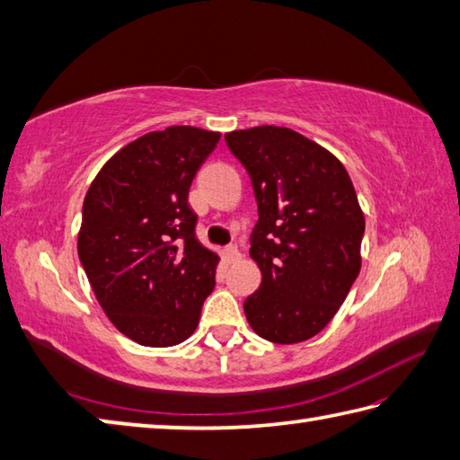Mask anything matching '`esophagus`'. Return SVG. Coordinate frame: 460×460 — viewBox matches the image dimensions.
<instances>
[{
    "label": "esophagus",
    "instance_id": "1",
    "mask_svg": "<svg viewBox=\"0 0 460 460\" xmlns=\"http://www.w3.org/2000/svg\"><path fill=\"white\" fill-rule=\"evenodd\" d=\"M225 255H227L229 263H237V261H241V251L235 245H229L225 249Z\"/></svg>",
    "mask_w": 460,
    "mask_h": 460
}]
</instances>
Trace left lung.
<instances>
[{
    "label": "left lung",
    "mask_w": 460,
    "mask_h": 460,
    "mask_svg": "<svg viewBox=\"0 0 460 460\" xmlns=\"http://www.w3.org/2000/svg\"><path fill=\"white\" fill-rule=\"evenodd\" d=\"M225 141L247 169L259 211L249 253L263 279L243 309L259 337L301 343L329 325L361 271L355 187L332 153L293 129L261 125Z\"/></svg>",
    "instance_id": "obj_1"
}]
</instances>
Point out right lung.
I'll use <instances>...</instances> for the list:
<instances>
[{
    "instance_id": "right-lung-1",
    "label": "right lung",
    "mask_w": 460,
    "mask_h": 460,
    "mask_svg": "<svg viewBox=\"0 0 460 460\" xmlns=\"http://www.w3.org/2000/svg\"><path fill=\"white\" fill-rule=\"evenodd\" d=\"M221 133L151 131L107 161L85 195L77 253L99 305L135 343L193 335L219 257L195 237L189 187Z\"/></svg>"
}]
</instances>
